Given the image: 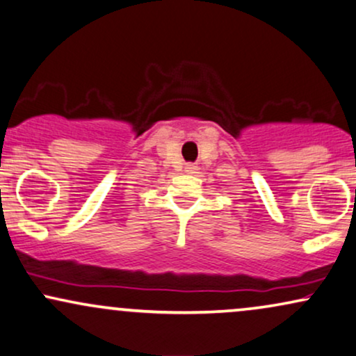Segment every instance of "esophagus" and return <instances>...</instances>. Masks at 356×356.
Segmentation results:
<instances>
[{
    "label": "esophagus",
    "mask_w": 356,
    "mask_h": 356,
    "mask_svg": "<svg viewBox=\"0 0 356 356\" xmlns=\"http://www.w3.org/2000/svg\"><path fill=\"white\" fill-rule=\"evenodd\" d=\"M197 170V165L195 164H192V163H188V164H186V172L187 174H193Z\"/></svg>",
    "instance_id": "obj_1"
}]
</instances>
